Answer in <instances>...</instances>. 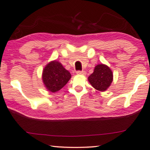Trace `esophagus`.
Wrapping results in <instances>:
<instances>
[{
  "mask_svg": "<svg viewBox=\"0 0 150 150\" xmlns=\"http://www.w3.org/2000/svg\"><path fill=\"white\" fill-rule=\"evenodd\" d=\"M76 73H77V74H78V75H86V72L84 71H77Z\"/></svg>",
  "mask_w": 150,
  "mask_h": 150,
  "instance_id": "34e87169",
  "label": "esophagus"
}]
</instances>
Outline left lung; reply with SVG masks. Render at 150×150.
Masks as SVG:
<instances>
[{
  "label": "left lung",
  "mask_w": 150,
  "mask_h": 150,
  "mask_svg": "<svg viewBox=\"0 0 150 150\" xmlns=\"http://www.w3.org/2000/svg\"><path fill=\"white\" fill-rule=\"evenodd\" d=\"M88 81L95 89L104 92L110 86L113 81L112 71L107 65H97L93 73L88 77Z\"/></svg>",
  "instance_id": "1"
}]
</instances>
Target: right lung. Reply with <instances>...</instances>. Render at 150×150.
<instances>
[{"instance_id":"add662e5","label":"right lung","mask_w":150,"mask_h":150,"mask_svg":"<svg viewBox=\"0 0 150 150\" xmlns=\"http://www.w3.org/2000/svg\"><path fill=\"white\" fill-rule=\"evenodd\" d=\"M71 77V73L58 61H52L47 64L43 69L42 76L45 88L52 92L62 88Z\"/></svg>"}]
</instances>
